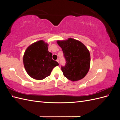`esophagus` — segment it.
<instances>
[{
  "mask_svg": "<svg viewBox=\"0 0 120 120\" xmlns=\"http://www.w3.org/2000/svg\"><path fill=\"white\" fill-rule=\"evenodd\" d=\"M56 61H57V62L58 63H59V61H60V60H59V59H57V60H56Z\"/></svg>",
  "mask_w": 120,
  "mask_h": 120,
  "instance_id": "obj_1",
  "label": "esophagus"
}]
</instances>
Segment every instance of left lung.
Returning a JSON list of instances; mask_svg holds the SVG:
<instances>
[{
  "label": "left lung",
  "instance_id": "8db88e82",
  "mask_svg": "<svg viewBox=\"0 0 120 120\" xmlns=\"http://www.w3.org/2000/svg\"><path fill=\"white\" fill-rule=\"evenodd\" d=\"M63 50L66 65L61 66L64 75L69 80L77 81L84 78L88 73L90 62L89 50L82 42L69 38L65 41H57Z\"/></svg>",
  "mask_w": 120,
  "mask_h": 120
}]
</instances>
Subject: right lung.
I'll return each instance as SVG.
<instances>
[{
	"instance_id": "right-lung-1",
	"label": "right lung",
	"mask_w": 120,
	"mask_h": 120,
	"mask_svg": "<svg viewBox=\"0 0 120 120\" xmlns=\"http://www.w3.org/2000/svg\"><path fill=\"white\" fill-rule=\"evenodd\" d=\"M48 43L39 41L29 46L24 52L23 61L24 68L30 77L41 80L49 76L52 69L59 64L52 59L49 52Z\"/></svg>"
}]
</instances>
